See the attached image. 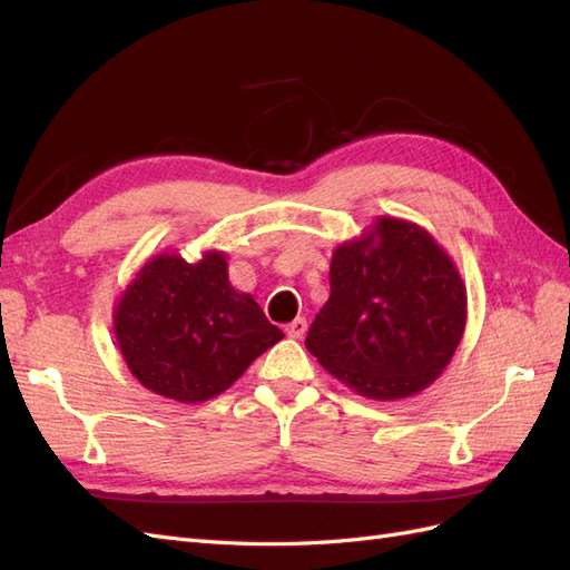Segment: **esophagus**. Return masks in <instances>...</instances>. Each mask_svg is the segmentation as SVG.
Instances as JSON below:
<instances>
[{
  "instance_id": "34e87169",
  "label": "esophagus",
  "mask_w": 570,
  "mask_h": 570,
  "mask_svg": "<svg viewBox=\"0 0 570 570\" xmlns=\"http://www.w3.org/2000/svg\"><path fill=\"white\" fill-rule=\"evenodd\" d=\"M285 333H287V337H295V340L304 337V333H306V318H295L292 323H287L285 325Z\"/></svg>"
}]
</instances>
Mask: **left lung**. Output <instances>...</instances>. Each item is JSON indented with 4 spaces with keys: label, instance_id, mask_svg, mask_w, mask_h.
<instances>
[{
    "label": "left lung",
    "instance_id": "left-lung-1",
    "mask_svg": "<svg viewBox=\"0 0 570 570\" xmlns=\"http://www.w3.org/2000/svg\"><path fill=\"white\" fill-rule=\"evenodd\" d=\"M465 327V287L416 223L383 216L335 249L306 350L354 392L402 400L438 381Z\"/></svg>",
    "mask_w": 570,
    "mask_h": 570
}]
</instances>
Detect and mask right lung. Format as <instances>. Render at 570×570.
I'll return each mask as SVG.
<instances>
[{"instance_id":"obj_1","label":"right lung","mask_w":570,"mask_h":570,"mask_svg":"<svg viewBox=\"0 0 570 570\" xmlns=\"http://www.w3.org/2000/svg\"><path fill=\"white\" fill-rule=\"evenodd\" d=\"M114 333L137 381L183 404L226 392L283 340L254 297L230 285L220 252L197 264L166 252L149 258L114 308Z\"/></svg>"}]
</instances>
